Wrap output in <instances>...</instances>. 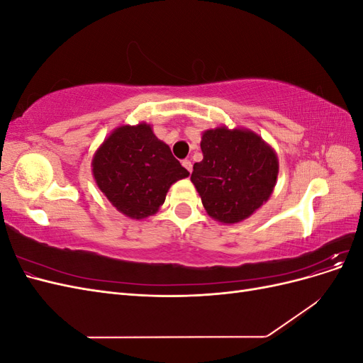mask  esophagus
Listing matches in <instances>:
<instances>
[{
    "label": "esophagus",
    "mask_w": 363,
    "mask_h": 363,
    "mask_svg": "<svg viewBox=\"0 0 363 363\" xmlns=\"http://www.w3.org/2000/svg\"><path fill=\"white\" fill-rule=\"evenodd\" d=\"M182 164H183V168H184L186 171H188V172H192V162H191V160L186 159V160H183V162H182Z\"/></svg>",
    "instance_id": "esophagus-1"
}]
</instances>
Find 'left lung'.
Here are the masks:
<instances>
[{"instance_id":"1","label":"left lung","mask_w":363,"mask_h":363,"mask_svg":"<svg viewBox=\"0 0 363 363\" xmlns=\"http://www.w3.org/2000/svg\"><path fill=\"white\" fill-rule=\"evenodd\" d=\"M203 160L191 182L208 216L224 224L242 221L268 201L279 175V159L265 140L245 128L218 127L201 138Z\"/></svg>"}]
</instances>
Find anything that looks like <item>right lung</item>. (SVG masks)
<instances>
[{
  "label": "right lung",
  "mask_w": 363,
  "mask_h": 363,
  "mask_svg": "<svg viewBox=\"0 0 363 363\" xmlns=\"http://www.w3.org/2000/svg\"><path fill=\"white\" fill-rule=\"evenodd\" d=\"M92 172L107 200L131 219L155 215L171 184L189 175L145 123L115 128L96 150Z\"/></svg>",
  "instance_id": "add662e5"
}]
</instances>
